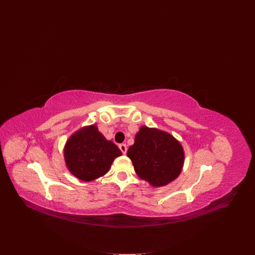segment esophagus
<instances>
[{"instance_id":"obj_1","label":"esophagus","mask_w":255,"mask_h":255,"mask_svg":"<svg viewBox=\"0 0 255 255\" xmlns=\"http://www.w3.org/2000/svg\"><path fill=\"white\" fill-rule=\"evenodd\" d=\"M119 148H120V150L122 151L123 154H125V153L127 152V145H126V144H124V143L120 144V145H119Z\"/></svg>"}]
</instances>
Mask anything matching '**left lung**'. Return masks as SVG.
Returning <instances> with one entry per match:
<instances>
[{"mask_svg": "<svg viewBox=\"0 0 255 255\" xmlns=\"http://www.w3.org/2000/svg\"><path fill=\"white\" fill-rule=\"evenodd\" d=\"M137 175L153 187H162L175 179L184 165L180 143L170 134L142 126L127 151Z\"/></svg>", "mask_w": 255, "mask_h": 255, "instance_id": "8db88e82", "label": "left lung"}]
</instances>
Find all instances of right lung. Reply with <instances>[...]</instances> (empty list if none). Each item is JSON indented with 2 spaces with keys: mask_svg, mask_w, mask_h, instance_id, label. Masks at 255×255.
<instances>
[{
  "mask_svg": "<svg viewBox=\"0 0 255 255\" xmlns=\"http://www.w3.org/2000/svg\"><path fill=\"white\" fill-rule=\"evenodd\" d=\"M122 152L107 140L96 125L82 128L72 134L64 147V159L69 171L84 181L94 180L108 172Z\"/></svg>",
  "mask_w": 255,
  "mask_h": 255,
  "instance_id": "right-lung-1",
  "label": "right lung"
}]
</instances>
